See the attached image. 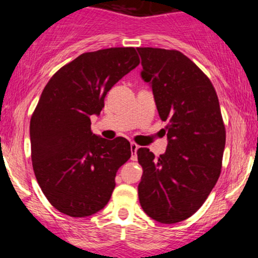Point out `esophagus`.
I'll use <instances>...</instances> for the list:
<instances>
[{
	"label": "esophagus",
	"mask_w": 258,
	"mask_h": 258,
	"mask_svg": "<svg viewBox=\"0 0 258 258\" xmlns=\"http://www.w3.org/2000/svg\"><path fill=\"white\" fill-rule=\"evenodd\" d=\"M139 146H137L136 143H133V142H131V160H133V161H136L137 160V150H138Z\"/></svg>",
	"instance_id": "1"
}]
</instances>
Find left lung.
<instances>
[{
	"label": "left lung",
	"instance_id": "8db88e82",
	"mask_svg": "<svg viewBox=\"0 0 258 258\" xmlns=\"http://www.w3.org/2000/svg\"><path fill=\"white\" fill-rule=\"evenodd\" d=\"M137 51L168 139L159 158L148 148L137 150L143 168L139 203L153 220L177 223L194 215L217 183L226 127L215 87L197 64L176 49Z\"/></svg>",
	"mask_w": 258,
	"mask_h": 258
}]
</instances>
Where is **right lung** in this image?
I'll return each mask as SVG.
<instances>
[{
  "label": "right lung",
  "mask_w": 258,
  "mask_h": 258,
  "mask_svg": "<svg viewBox=\"0 0 258 258\" xmlns=\"http://www.w3.org/2000/svg\"><path fill=\"white\" fill-rule=\"evenodd\" d=\"M139 64L133 47L82 53L43 88L30 120L31 160L44 197L61 214L87 217L110 200L117 170L131 158L123 137L91 131L110 88Z\"/></svg>",
  "instance_id": "add662e5"
}]
</instances>
